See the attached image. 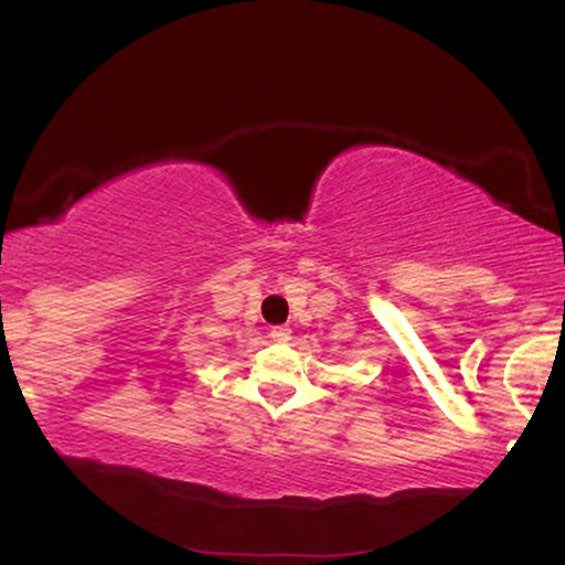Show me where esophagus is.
Listing matches in <instances>:
<instances>
[{
    "label": "esophagus",
    "mask_w": 565,
    "mask_h": 565,
    "mask_svg": "<svg viewBox=\"0 0 565 565\" xmlns=\"http://www.w3.org/2000/svg\"><path fill=\"white\" fill-rule=\"evenodd\" d=\"M270 340H274V342H289L291 340V329L274 327V329H270Z\"/></svg>",
    "instance_id": "esophagus-1"
}]
</instances>
